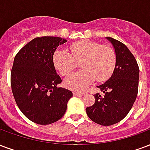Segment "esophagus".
<instances>
[{"label": "esophagus", "mask_w": 150, "mask_h": 150, "mask_svg": "<svg viewBox=\"0 0 150 150\" xmlns=\"http://www.w3.org/2000/svg\"><path fill=\"white\" fill-rule=\"evenodd\" d=\"M75 96H83V93H79V92H74L73 93Z\"/></svg>", "instance_id": "obj_1"}]
</instances>
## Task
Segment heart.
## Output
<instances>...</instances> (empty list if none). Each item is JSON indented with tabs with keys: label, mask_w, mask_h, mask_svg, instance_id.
Masks as SVG:
<instances>
[{
	"label": "heart",
	"mask_w": 150,
	"mask_h": 150,
	"mask_svg": "<svg viewBox=\"0 0 150 150\" xmlns=\"http://www.w3.org/2000/svg\"><path fill=\"white\" fill-rule=\"evenodd\" d=\"M71 53L56 50L52 61L55 69L62 75H67L81 62L82 70L68 75L64 85L73 91H83L96 79L104 82L110 78L116 66L117 56L113 47L98 42L82 40L70 46Z\"/></svg>",
	"instance_id": "heart-1"
}]
</instances>
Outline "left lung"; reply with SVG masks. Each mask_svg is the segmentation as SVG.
Here are the masks:
<instances>
[{"label": "left lung", "instance_id": "1", "mask_svg": "<svg viewBox=\"0 0 150 150\" xmlns=\"http://www.w3.org/2000/svg\"><path fill=\"white\" fill-rule=\"evenodd\" d=\"M115 48L117 61L111 77L98 86L94 105L86 107L88 117L102 126L119 122L131 110L138 92L139 67L134 55L120 41L106 37Z\"/></svg>", "mask_w": 150, "mask_h": 150}]
</instances>
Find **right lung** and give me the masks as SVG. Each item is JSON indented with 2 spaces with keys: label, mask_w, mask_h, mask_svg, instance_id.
Returning <instances> with one entry per match:
<instances>
[{
  "label": "right lung",
  "mask_w": 150,
  "mask_h": 150,
  "mask_svg": "<svg viewBox=\"0 0 150 150\" xmlns=\"http://www.w3.org/2000/svg\"><path fill=\"white\" fill-rule=\"evenodd\" d=\"M67 40L56 36L33 39L14 58L11 86L19 109L32 122L48 125L65 114L71 91L57 85L62 82L53 64L55 50Z\"/></svg>",
  "instance_id": "1"
}]
</instances>
